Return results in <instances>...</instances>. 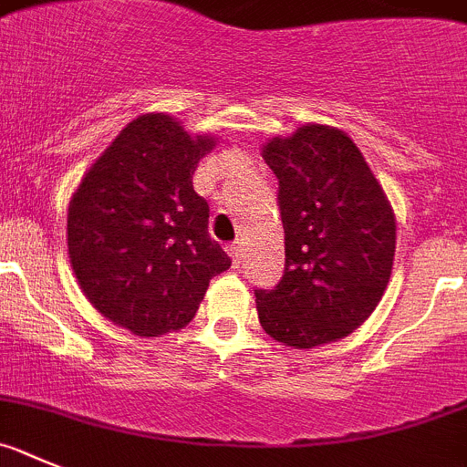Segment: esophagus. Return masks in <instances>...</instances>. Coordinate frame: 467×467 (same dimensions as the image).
Listing matches in <instances>:
<instances>
[{
    "instance_id": "1",
    "label": "esophagus",
    "mask_w": 467,
    "mask_h": 467,
    "mask_svg": "<svg viewBox=\"0 0 467 467\" xmlns=\"http://www.w3.org/2000/svg\"><path fill=\"white\" fill-rule=\"evenodd\" d=\"M228 255H230V258H233V265H234V267H237V265L242 263V255H244L242 244H239V242L230 244V246H228Z\"/></svg>"
}]
</instances>
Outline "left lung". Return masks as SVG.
<instances>
[{
    "label": "left lung",
    "instance_id": "1",
    "mask_svg": "<svg viewBox=\"0 0 467 467\" xmlns=\"http://www.w3.org/2000/svg\"><path fill=\"white\" fill-rule=\"evenodd\" d=\"M263 158L279 179L284 276L255 291L263 330L314 348L337 342L375 312L396 255V216L351 137L302 125L275 137Z\"/></svg>",
    "mask_w": 467,
    "mask_h": 467
}]
</instances>
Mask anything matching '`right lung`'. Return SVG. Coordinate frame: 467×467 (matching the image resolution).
<instances>
[{"instance_id": "1", "label": "right lung", "mask_w": 467, "mask_h": 467, "mask_svg": "<svg viewBox=\"0 0 467 467\" xmlns=\"http://www.w3.org/2000/svg\"><path fill=\"white\" fill-rule=\"evenodd\" d=\"M212 134L191 137L167 113H144L86 171L67 213L81 291L140 337L188 326L209 281L233 260L209 237V204L192 191Z\"/></svg>"}]
</instances>
